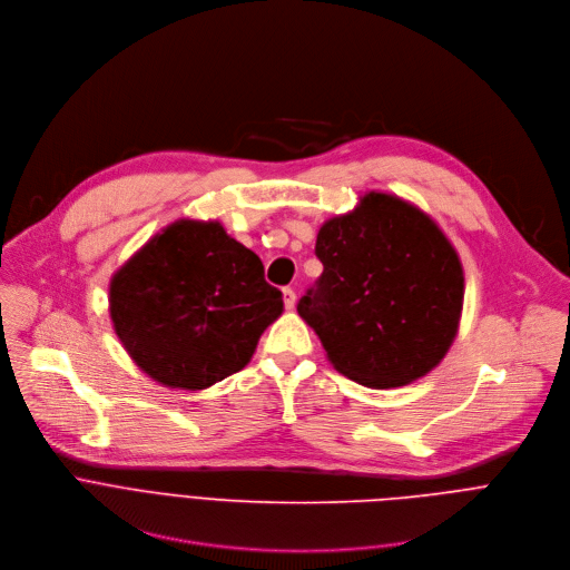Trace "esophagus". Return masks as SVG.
<instances>
[{
	"label": "esophagus",
	"instance_id": "obj_1",
	"mask_svg": "<svg viewBox=\"0 0 570 570\" xmlns=\"http://www.w3.org/2000/svg\"><path fill=\"white\" fill-rule=\"evenodd\" d=\"M295 302H297L295 291L293 288H284V306L291 311V308H295Z\"/></svg>",
	"mask_w": 570,
	"mask_h": 570
}]
</instances>
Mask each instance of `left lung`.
Wrapping results in <instances>:
<instances>
[{
  "label": "left lung",
  "instance_id": "left-lung-1",
  "mask_svg": "<svg viewBox=\"0 0 570 570\" xmlns=\"http://www.w3.org/2000/svg\"><path fill=\"white\" fill-rule=\"evenodd\" d=\"M315 255L324 271L297 313L341 374L387 390L440 365L458 336L464 273L429 214L370 191L320 227Z\"/></svg>",
  "mask_w": 570,
  "mask_h": 570
}]
</instances>
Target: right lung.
Masks as SVG:
<instances>
[{
	"instance_id": "add662e5",
	"label": "right lung",
	"mask_w": 570,
	"mask_h": 570,
	"mask_svg": "<svg viewBox=\"0 0 570 570\" xmlns=\"http://www.w3.org/2000/svg\"><path fill=\"white\" fill-rule=\"evenodd\" d=\"M110 317L153 381L205 390L246 367L282 311L262 259L218 220L180 218L112 275Z\"/></svg>"
}]
</instances>
